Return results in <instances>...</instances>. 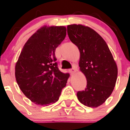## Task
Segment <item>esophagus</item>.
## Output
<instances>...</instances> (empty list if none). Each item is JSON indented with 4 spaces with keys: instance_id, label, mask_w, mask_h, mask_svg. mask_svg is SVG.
Masks as SVG:
<instances>
[{
    "instance_id": "obj_1",
    "label": "esophagus",
    "mask_w": 130,
    "mask_h": 130,
    "mask_svg": "<svg viewBox=\"0 0 130 130\" xmlns=\"http://www.w3.org/2000/svg\"><path fill=\"white\" fill-rule=\"evenodd\" d=\"M69 71H70V73L71 74V75H73V74L76 71V68L75 67H73V68L70 69Z\"/></svg>"
}]
</instances>
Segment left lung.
<instances>
[{
  "mask_svg": "<svg viewBox=\"0 0 130 130\" xmlns=\"http://www.w3.org/2000/svg\"><path fill=\"white\" fill-rule=\"evenodd\" d=\"M68 34L80 53L79 66L87 79L78 100L89 107L103 104L112 94L117 80V67L108 45L100 34L82 25H68Z\"/></svg>",
  "mask_w": 130,
  "mask_h": 130,
  "instance_id": "left-lung-1",
  "label": "left lung"
}]
</instances>
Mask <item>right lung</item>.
I'll return each instance as SVG.
<instances>
[{
  "instance_id": "1",
  "label": "right lung",
  "mask_w": 130,
  "mask_h": 130,
  "mask_svg": "<svg viewBox=\"0 0 130 130\" xmlns=\"http://www.w3.org/2000/svg\"><path fill=\"white\" fill-rule=\"evenodd\" d=\"M66 35L64 26L38 29L23 46L15 66L20 89L34 103L48 106L59 100L69 73L59 70L55 49Z\"/></svg>"
}]
</instances>
